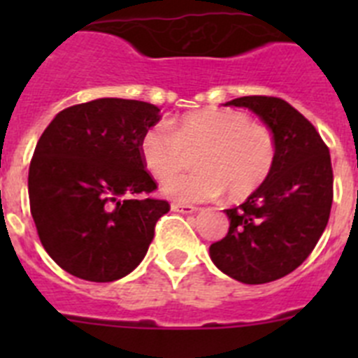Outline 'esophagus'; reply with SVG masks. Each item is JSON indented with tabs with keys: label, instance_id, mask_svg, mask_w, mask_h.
Masks as SVG:
<instances>
[{
	"label": "esophagus",
	"instance_id": "esophagus-1",
	"mask_svg": "<svg viewBox=\"0 0 358 358\" xmlns=\"http://www.w3.org/2000/svg\"><path fill=\"white\" fill-rule=\"evenodd\" d=\"M199 208L192 206V204H182V202H172V211H177V213H195Z\"/></svg>",
	"mask_w": 358,
	"mask_h": 358
}]
</instances>
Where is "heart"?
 Returning <instances> with one entry per match:
<instances>
[{
    "label": "heart",
    "instance_id": "1",
    "mask_svg": "<svg viewBox=\"0 0 358 358\" xmlns=\"http://www.w3.org/2000/svg\"><path fill=\"white\" fill-rule=\"evenodd\" d=\"M194 151L199 170L173 178ZM140 156L156 179L173 178L163 185V194L173 201H210L224 189L229 197L243 199L273 172L276 140L267 125L251 122L242 110L208 107L182 115L172 129L164 123L147 129L140 140Z\"/></svg>",
    "mask_w": 358,
    "mask_h": 358
}]
</instances>
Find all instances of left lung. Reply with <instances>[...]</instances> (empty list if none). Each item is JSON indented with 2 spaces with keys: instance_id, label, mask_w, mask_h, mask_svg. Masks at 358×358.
I'll return each mask as SVG.
<instances>
[{
  "instance_id": "8db88e82",
  "label": "left lung",
  "mask_w": 358,
  "mask_h": 358,
  "mask_svg": "<svg viewBox=\"0 0 358 358\" xmlns=\"http://www.w3.org/2000/svg\"><path fill=\"white\" fill-rule=\"evenodd\" d=\"M226 106L260 116L276 140V161L248 201L226 210L229 231L211 243L210 256L227 276L260 285L292 273L321 238L334 201L330 150L314 125L281 98L255 94Z\"/></svg>"
}]
</instances>
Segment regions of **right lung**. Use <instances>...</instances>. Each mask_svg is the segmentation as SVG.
Segmentation results:
<instances>
[{
	"mask_svg": "<svg viewBox=\"0 0 358 358\" xmlns=\"http://www.w3.org/2000/svg\"><path fill=\"white\" fill-rule=\"evenodd\" d=\"M156 106L98 98L61 110L28 170L30 213L43 248L66 273L107 283L132 273L170 211L140 156Z\"/></svg>",
	"mask_w": 358,
	"mask_h": 358,
	"instance_id": "obj_1",
	"label": "right lung"
}]
</instances>
